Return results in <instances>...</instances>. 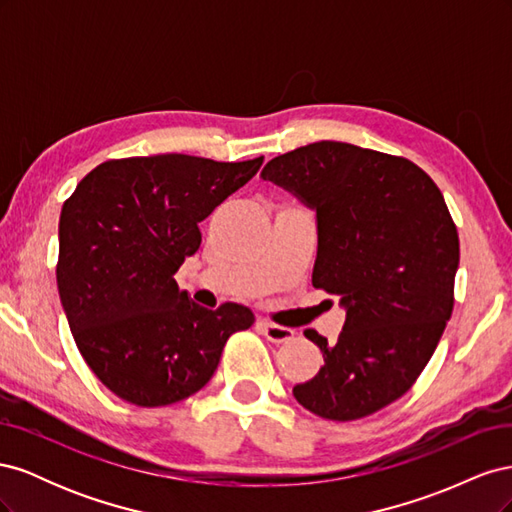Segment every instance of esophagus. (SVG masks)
<instances>
[{
    "instance_id": "1",
    "label": "esophagus",
    "mask_w": 512,
    "mask_h": 512,
    "mask_svg": "<svg viewBox=\"0 0 512 512\" xmlns=\"http://www.w3.org/2000/svg\"><path fill=\"white\" fill-rule=\"evenodd\" d=\"M258 329L260 333L265 335L269 342L273 344H284V342H290V339L294 337V331L288 329V327H280V324H275L271 320H260L258 322Z\"/></svg>"
}]
</instances>
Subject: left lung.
<instances>
[{"label": "left lung", "mask_w": 512, "mask_h": 512, "mask_svg": "<svg viewBox=\"0 0 512 512\" xmlns=\"http://www.w3.org/2000/svg\"><path fill=\"white\" fill-rule=\"evenodd\" d=\"M260 177L316 211L312 284L346 309L335 344L305 331L324 365L292 395L329 421L393 404L421 376L455 305L459 235L438 185L406 158L337 141L277 156Z\"/></svg>", "instance_id": "left-lung-1"}]
</instances>
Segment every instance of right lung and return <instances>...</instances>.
Here are the masks:
<instances>
[{
    "label": "right lung",
    "mask_w": 512,
    "mask_h": 512,
    "mask_svg": "<svg viewBox=\"0 0 512 512\" xmlns=\"http://www.w3.org/2000/svg\"><path fill=\"white\" fill-rule=\"evenodd\" d=\"M265 158L215 162L164 153L108 160L59 215L57 288L76 348L117 397L158 408L194 395L252 309L196 305L175 273L200 247L198 224Z\"/></svg>",
    "instance_id": "right-lung-1"
}]
</instances>
